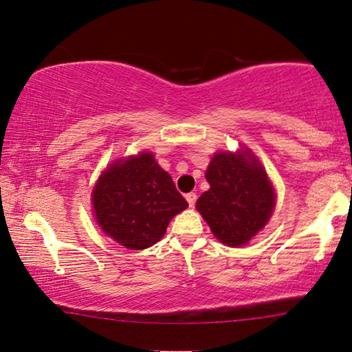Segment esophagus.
Returning a JSON list of instances; mask_svg holds the SVG:
<instances>
[{
  "mask_svg": "<svg viewBox=\"0 0 352 352\" xmlns=\"http://www.w3.org/2000/svg\"><path fill=\"white\" fill-rule=\"evenodd\" d=\"M185 197H186L188 204H190V207H194V204H196V201H197V196H196V192H188Z\"/></svg>",
  "mask_w": 352,
  "mask_h": 352,
  "instance_id": "obj_1",
  "label": "esophagus"
}]
</instances>
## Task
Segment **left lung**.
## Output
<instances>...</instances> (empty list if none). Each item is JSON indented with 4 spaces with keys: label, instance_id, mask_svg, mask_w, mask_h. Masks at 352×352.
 Returning a JSON list of instances; mask_svg holds the SVG:
<instances>
[{
    "label": "left lung",
    "instance_id": "left-lung-1",
    "mask_svg": "<svg viewBox=\"0 0 352 352\" xmlns=\"http://www.w3.org/2000/svg\"><path fill=\"white\" fill-rule=\"evenodd\" d=\"M210 190L196 208L214 237L228 246H242L265 226L275 207V191L264 167L248 148L219 151L210 161Z\"/></svg>",
    "mask_w": 352,
    "mask_h": 352
}]
</instances>
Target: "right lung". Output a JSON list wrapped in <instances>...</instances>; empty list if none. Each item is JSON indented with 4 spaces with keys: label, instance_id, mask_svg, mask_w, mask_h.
Segmentation results:
<instances>
[{
    "label": "right lung",
    "instance_id": "right-lung-1",
    "mask_svg": "<svg viewBox=\"0 0 352 352\" xmlns=\"http://www.w3.org/2000/svg\"><path fill=\"white\" fill-rule=\"evenodd\" d=\"M91 202L102 232L129 250L160 242L170 219L188 207L148 151L110 164L94 185Z\"/></svg>",
    "mask_w": 352,
    "mask_h": 352
}]
</instances>
